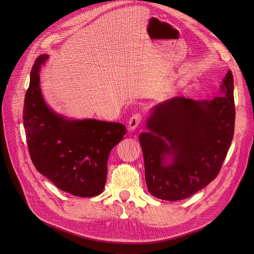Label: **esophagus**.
Masks as SVG:
<instances>
[{"mask_svg": "<svg viewBox=\"0 0 254 254\" xmlns=\"http://www.w3.org/2000/svg\"><path fill=\"white\" fill-rule=\"evenodd\" d=\"M142 118H143V116H142V114L141 113H139V112H137V113H135V114H132L131 116H130V118H129V120H128V128L129 129H136L137 127H138V126L140 125V123L142 122Z\"/></svg>", "mask_w": 254, "mask_h": 254, "instance_id": "esophagus-1", "label": "esophagus"}]
</instances>
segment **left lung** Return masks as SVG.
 Segmentation results:
<instances>
[{
    "mask_svg": "<svg viewBox=\"0 0 254 254\" xmlns=\"http://www.w3.org/2000/svg\"><path fill=\"white\" fill-rule=\"evenodd\" d=\"M212 101L175 97L158 104L139 141L149 192L166 201L189 197L214 180L235 130L234 77L226 73ZM168 156L172 163L166 164Z\"/></svg>",
    "mask_w": 254,
    "mask_h": 254,
    "instance_id": "1",
    "label": "left lung"
}]
</instances>
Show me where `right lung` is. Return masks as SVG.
Masks as SVG:
<instances>
[{
    "mask_svg": "<svg viewBox=\"0 0 254 254\" xmlns=\"http://www.w3.org/2000/svg\"><path fill=\"white\" fill-rule=\"evenodd\" d=\"M47 59L39 56L25 92L23 125L32 162L58 189L76 196L100 194L106 184L111 149L127 134L124 125L96 119L69 120L46 106L39 70Z\"/></svg>",
    "mask_w": 254,
    "mask_h": 254,
    "instance_id": "add662e5",
    "label": "right lung"
}]
</instances>
